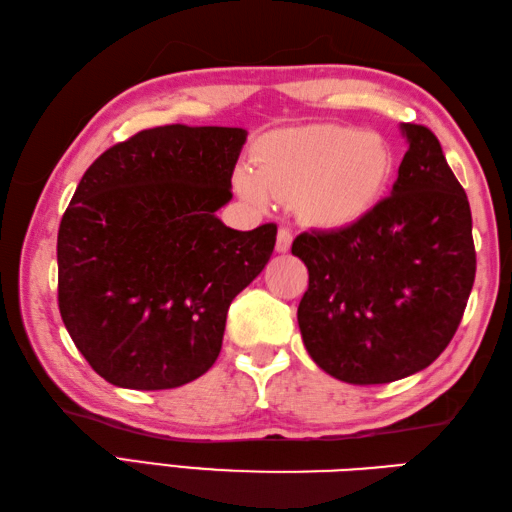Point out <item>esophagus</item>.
Here are the masks:
<instances>
[{"label": "esophagus", "mask_w": 512, "mask_h": 512, "mask_svg": "<svg viewBox=\"0 0 512 512\" xmlns=\"http://www.w3.org/2000/svg\"><path fill=\"white\" fill-rule=\"evenodd\" d=\"M290 244H292V231L288 226H281L277 233V250L279 253H286V250H290Z\"/></svg>", "instance_id": "obj_1"}]
</instances>
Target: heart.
Wrapping results in <instances>:
<instances>
[{"instance_id":"b5f03b06","label":"heart","mask_w":512,"mask_h":512,"mask_svg":"<svg viewBox=\"0 0 512 512\" xmlns=\"http://www.w3.org/2000/svg\"><path fill=\"white\" fill-rule=\"evenodd\" d=\"M394 171V154L376 134L314 125L270 136L257 154L255 176L237 171V191L264 206L268 195L301 202L312 222L350 224L365 215Z\"/></svg>"}]
</instances>
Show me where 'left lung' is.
<instances>
[{
  "instance_id": "8db88e82",
  "label": "left lung",
  "mask_w": 512,
  "mask_h": 512,
  "mask_svg": "<svg viewBox=\"0 0 512 512\" xmlns=\"http://www.w3.org/2000/svg\"><path fill=\"white\" fill-rule=\"evenodd\" d=\"M394 191L356 222L295 237L308 266L297 319L323 372L380 385L429 367L462 321L475 281L471 206L429 127L402 123Z\"/></svg>"
}]
</instances>
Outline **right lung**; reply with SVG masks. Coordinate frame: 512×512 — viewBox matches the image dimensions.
<instances>
[{
  "instance_id": "1",
  "label": "right lung",
  "mask_w": 512,
  "mask_h": 512,
  "mask_svg": "<svg viewBox=\"0 0 512 512\" xmlns=\"http://www.w3.org/2000/svg\"><path fill=\"white\" fill-rule=\"evenodd\" d=\"M239 127L143 129L96 158L57 239L59 312L96 374L125 389H173L222 350L231 301L268 264L277 224L235 231Z\"/></svg>"
}]
</instances>
